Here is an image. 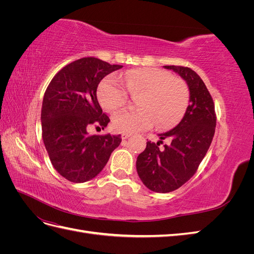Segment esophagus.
I'll return each mask as SVG.
<instances>
[{"label":"esophagus","mask_w":254,"mask_h":254,"mask_svg":"<svg viewBox=\"0 0 254 254\" xmlns=\"http://www.w3.org/2000/svg\"><path fill=\"white\" fill-rule=\"evenodd\" d=\"M130 135H131L130 133H123V134H122V139H123V140H126V139H128V137H129Z\"/></svg>","instance_id":"obj_1"}]
</instances>
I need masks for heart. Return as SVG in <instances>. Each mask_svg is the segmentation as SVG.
Wrapping results in <instances>:
<instances>
[{
  "label": "heart",
  "mask_w": 254,
  "mask_h": 254,
  "mask_svg": "<svg viewBox=\"0 0 254 254\" xmlns=\"http://www.w3.org/2000/svg\"><path fill=\"white\" fill-rule=\"evenodd\" d=\"M136 95L140 109L115 114L112 125L117 131L132 133L151 128L176 126L186 114L190 102L187 82L170 72L153 67L130 70L120 77L108 76L99 82L97 98L104 109L114 112L124 107L128 92Z\"/></svg>",
  "instance_id": "obj_1"
}]
</instances>
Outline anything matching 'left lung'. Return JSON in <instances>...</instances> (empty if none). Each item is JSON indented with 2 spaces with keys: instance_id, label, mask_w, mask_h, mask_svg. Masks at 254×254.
Instances as JSON below:
<instances>
[{
  "instance_id": "8db88e82",
  "label": "left lung",
  "mask_w": 254,
  "mask_h": 254,
  "mask_svg": "<svg viewBox=\"0 0 254 254\" xmlns=\"http://www.w3.org/2000/svg\"><path fill=\"white\" fill-rule=\"evenodd\" d=\"M178 73L190 89V105L182 121L160 141H148L136 159V171L142 182L156 193H170L182 187L197 172L209 149L216 127L215 105L199 75L188 66L164 65ZM170 141L163 149L159 145Z\"/></svg>"
}]
</instances>
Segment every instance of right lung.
<instances>
[{
    "instance_id": "obj_1",
    "label": "right lung",
    "mask_w": 254,
    "mask_h": 254,
    "mask_svg": "<svg viewBox=\"0 0 254 254\" xmlns=\"http://www.w3.org/2000/svg\"><path fill=\"white\" fill-rule=\"evenodd\" d=\"M122 65L95 57L66 64L45 90L42 139L54 168L74 183L91 180L102 172L111 152L122 142L120 135L88 133L91 126L108 125L110 119L98 104V83Z\"/></svg>"
}]
</instances>
